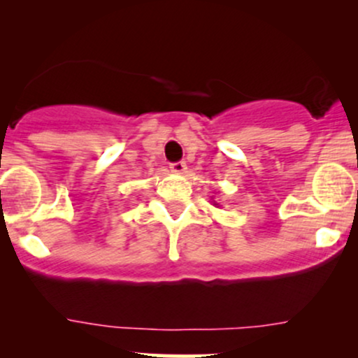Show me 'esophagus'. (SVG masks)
<instances>
[{
	"label": "esophagus",
	"instance_id": "esophagus-1",
	"mask_svg": "<svg viewBox=\"0 0 358 358\" xmlns=\"http://www.w3.org/2000/svg\"><path fill=\"white\" fill-rule=\"evenodd\" d=\"M170 168H171V171H173V173L182 175V173H185V170H187V163H185V162H176V163H171Z\"/></svg>",
	"mask_w": 358,
	"mask_h": 358
}]
</instances>
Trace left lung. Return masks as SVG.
<instances>
[{
  "mask_svg": "<svg viewBox=\"0 0 358 358\" xmlns=\"http://www.w3.org/2000/svg\"><path fill=\"white\" fill-rule=\"evenodd\" d=\"M215 205H217V203H215Z\"/></svg>",
  "mask_w": 358,
  "mask_h": 358,
  "instance_id": "1",
  "label": "left lung"
}]
</instances>
